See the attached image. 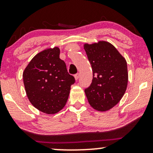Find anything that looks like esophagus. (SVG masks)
Returning a JSON list of instances; mask_svg holds the SVG:
<instances>
[{
  "instance_id": "1",
  "label": "esophagus",
  "mask_w": 153,
  "mask_h": 153,
  "mask_svg": "<svg viewBox=\"0 0 153 153\" xmlns=\"http://www.w3.org/2000/svg\"><path fill=\"white\" fill-rule=\"evenodd\" d=\"M74 77H75V80H78V78H79V73H76V74H75V75H74Z\"/></svg>"
}]
</instances>
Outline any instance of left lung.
I'll use <instances>...</instances> for the list:
<instances>
[{
	"mask_svg": "<svg viewBox=\"0 0 153 153\" xmlns=\"http://www.w3.org/2000/svg\"><path fill=\"white\" fill-rule=\"evenodd\" d=\"M84 50L93 71L92 82L85 89L88 101L94 109L109 110L119 103L127 89L126 59L107 42L85 44Z\"/></svg>",
	"mask_w": 153,
	"mask_h": 153,
	"instance_id": "obj_1",
	"label": "left lung"
}]
</instances>
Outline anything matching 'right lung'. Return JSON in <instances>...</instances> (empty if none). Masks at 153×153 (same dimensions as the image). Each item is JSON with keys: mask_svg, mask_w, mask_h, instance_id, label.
<instances>
[{"mask_svg": "<svg viewBox=\"0 0 153 153\" xmlns=\"http://www.w3.org/2000/svg\"><path fill=\"white\" fill-rule=\"evenodd\" d=\"M59 49H47L35 55L23 73L24 87L31 104L48 114L65 106L75 78L59 58Z\"/></svg>", "mask_w": 153, "mask_h": 153, "instance_id": "1", "label": "right lung"}]
</instances>
